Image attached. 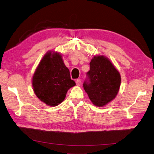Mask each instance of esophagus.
<instances>
[{"instance_id": "esophagus-1", "label": "esophagus", "mask_w": 154, "mask_h": 154, "mask_svg": "<svg viewBox=\"0 0 154 154\" xmlns=\"http://www.w3.org/2000/svg\"><path fill=\"white\" fill-rule=\"evenodd\" d=\"M75 82H76V85H77V86H80V85H81V80H80V79H77Z\"/></svg>"}]
</instances>
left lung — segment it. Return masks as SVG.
<instances>
[{"label":"left lung","instance_id":"1","mask_svg":"<svg viewBox=\"0 0 154 154\" xmlns=\"http://www.w3.org/2000/svg\"><path fill=\"white\" fill-rule=\"evenodd\" d=\"M83 88L93 104L102 107L116 98L121 85L120 74L103 56H94L90 62Z\"/></svg>","mask_w":154,"mask_h":154}]
</instances>
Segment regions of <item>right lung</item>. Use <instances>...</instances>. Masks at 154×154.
<instances>
[{"label": "right lung", "instance_id": "right-lung-1", "mask_svg": "<svg viewBox=\"0 0 154 154\" xmlns=\"http://www.w3.org/2000/svg\"><path fill=\"white\" fill-rule=\"evenodd\" d=\"M34 92L42 102L58 106L66 98L67 91L75 83L58 52H48L39 63L32 79Z\"/></svg>", "mask_w": 154, "mask_h": 154}]
</instances>
